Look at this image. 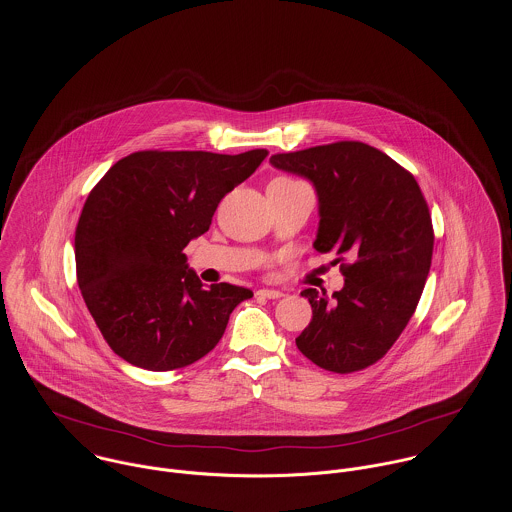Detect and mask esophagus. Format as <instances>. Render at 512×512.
<instances>
[{
	"instance_id": "34e87169",
	"label": "esophagus",
	"mask_w": 512,
	"mask_h": 512,
	"mask_svg": "<svg viewBox=\"0 0 512 512\" xmlns=\"http://www.w3.org/2000/svg\"><path fill=\"white\" fill-rule=\"evenodd\" d=\"M258 297H264V299H278V297H282V292L280 290H268V288H262V290H258L256 292Z\"/></svg>"
}]
</instances>
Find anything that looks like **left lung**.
Wrapping results in <instances>:
<instances>
[{
	"label": "left lung",
	"instance_id": "obj_1",
	"mask_svg": "<svg viewBox=\"0 0 512 512\" xmlns=\"http://www.w3.org/2000/svg\"><path fill=\"white\" fill-rule=\"evenodd\" d=\"M307 177L319 197L315 250L341 264V292L309 299L311 323L295 339L317 366L349 374L378 363L406 329L432 266L434 226L414 175L363 142H335L270 157Z\"/></svg>",
	"mask_w": 512,
	"mask_h": 512
}]
</instances>
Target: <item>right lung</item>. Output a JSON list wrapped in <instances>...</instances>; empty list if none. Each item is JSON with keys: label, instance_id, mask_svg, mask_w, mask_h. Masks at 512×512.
Masks as SVG:
<instances>
[{"label": "right lung", "instance_id": "1", "mask_svg": "<svg viewBox=\"0 0 512 512\" xmlns=\"http://www.w3.org/2000/svg\"><path fill=\"white\" fill-rule=\"evenodd\" d=\"M268 149L238 155L144 149L90 191L74 230L76 282L110 349L130 365L175 370L211 353L248 288H205L185 246Z\"/></svg>", "mask_w": 512, "mask_h": 512}]
</instances>
